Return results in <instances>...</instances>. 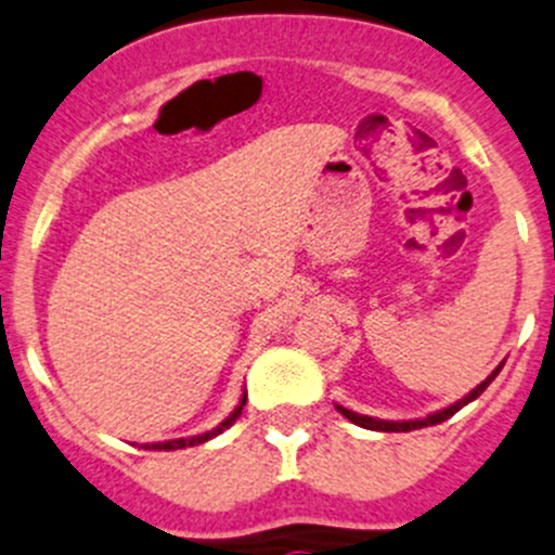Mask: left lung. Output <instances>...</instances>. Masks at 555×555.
<instances>
[{"label":"left lung","mask_w":555,"mask_h":555,"mask_svg":"<svg viewBox=\"0 0 555 555\" xmlns=\"http://www.w3.org/2000/svg\"><path fill=\"white\" fill-rule=\"evenodd\" d=\"M503 364H505V361H503ZM503 364H500L498 370H494L492 375L487 377V380H483V383H478L476 388L470 390L468 396H463V399H460V401H454V404H452V406H447V410H441V412H434V415H428V417H423V420H377V417L356 415V412L346 410V406H340V404H337V412H340V415H346L348 420H351L353 425H361V428H370V430H383V434H404V430L428 428V425H439V423H444V420L452 417L454 412H460V410H463L465 404H470V401L478 399V396H481L483 390H487V385L492 383L494 377H498V372L503 370Z\"/></svg>","instance_id":"obj_1"}]
</instances>
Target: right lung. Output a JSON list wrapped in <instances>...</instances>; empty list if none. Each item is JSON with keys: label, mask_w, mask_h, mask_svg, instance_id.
Segmentation results:
<instances>
[{"label": "right lung", "mask_w": 555, "mask_h": 555, "mask_svg": "<svg viewBox=\"0 0 555 555\" xmlns=\"http://www.w3.org/2000/svg\"><path fill=\"white\" fill-rule=\"evenodd\" d=\"M244 404H247V393L242 396V401H238V406H236V410H233L231 415L225 417L223 423L218 425V428L207 430V434H202V436H191V439H172V441H159V444H145L143 449H159V452H172V449H185V447H196V444H204V441H209V439H212V436L223 434L225 428H231V425L236 423V417L242 415Z\"/></svg>", "instance_id": "add662e5"}]
</instances>
